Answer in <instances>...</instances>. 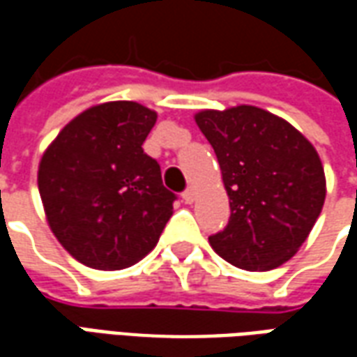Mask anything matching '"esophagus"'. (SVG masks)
Listing matches in <instances>:
<instances>
[{
    "label": "esophagus",
    "mask_w": 357,
    "mask_h": 357,
    "mask_svg": "<svg viewBox=\"0 0 357 357\" xmlns=\"http://www.w3.org/2000/svg\"><path fill=\"white\" fill-rule=\"evenodd\" d=\"M181 197H183V201H185L187 204H193V201H195V191H193V189H191V187H189V189H187L185 193L181 195Z\"/></svg>",
    "instance_id": "34e87169"
}]
</instances>
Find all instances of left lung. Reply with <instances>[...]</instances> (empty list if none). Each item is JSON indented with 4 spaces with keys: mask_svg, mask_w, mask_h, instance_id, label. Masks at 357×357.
<instances>
[{
    "mask_svg": "<svg viewBox=\"0 0 357 357\" xmlns=\"http://www.w3.org/2000/svg\"><path fill=\"white\" fill-rule=\"evenodd\" d=\"M195 122L216 153L231 208L210 245L241 269L279 268L321 214L327 187L317 151L287 120L252 105L201 110Z\"/></svg>",
    "mask_w": 357,
    "mask_h": 357,
    "instance_id": "8db88e82",
    "label": "left lung"
}]
</instances>
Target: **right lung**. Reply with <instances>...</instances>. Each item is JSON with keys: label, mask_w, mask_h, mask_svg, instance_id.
I'll return each instance as SVG.
<instances>
[{"label": "right lung", "mask_w": 357, "mask_h": 357, "mask_svg": "<svg viewBox=\"0 0 357 357\" xmlns=\"http://www.w3.org/2000/svg\"><path fill=\"white\" fill-rule=\"evenodd\" d=\"M155 110L109 101L73 118L45 149L38 189L51 231L93 269H124L156 247L176 195L143 153Z\"/></svg>", "instance_id": "right-lung-1"}]
</instances>
